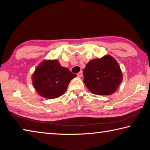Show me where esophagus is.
<instances>
[{
	"label": "esophagus",
	"mask_w": 150,
	"mask_h": 150,
	"mask_svg": "<svg viewBox=\"0 0 150 150\" xmlns=\"http://www.w3.org/2000/svg\"><path fill=\"white\" fill-rule=\"evenodd\" d=\"M77 76H78V77H82V76H83V71H81L80 72H79L77 73Z\"/></svg>",
	"instance_id": "1"
}]
</instances>
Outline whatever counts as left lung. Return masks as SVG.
Listing matches in <instances>:
<instances>
[{
  "label": "left lung",
  "mask_w": 150,
  "mask_h": 150,
  "mask_svg": "<svg viewBox=\"0 0 150 150\" xmlns=\"http://www.w3.org/2000/svg\"><path fill=\"white\" fill-rule=\"evenodd\" d=\"M85 84L94 94L111 95L122 80L120 66L110 55L90 61L83 71Z\"/></svg>",
  "instance_id": "1"
}]
</instances>
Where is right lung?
Listing matches in <instances>:
<instances>
[{
    "label": "right lung",
    "mask_w": 150,
    "mask_h": 150,
    "mask_svg": "<svg viewBox=\"0 0 150 150\" xmlns=\"http://www.w3.org/2000/svg\"><path fill=\"white\" fill-rule=\"evenodd\" d=\"M77 75L63 67L57 60L44 61L32 76L33 85L40 96L55 98L65 92L70 81Z\"/></svg>",
    "instance_id": "obj_1"
}]
</instances>
